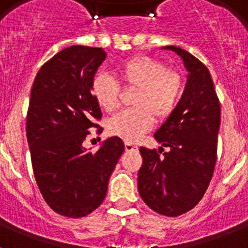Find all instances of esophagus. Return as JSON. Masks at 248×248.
Returning <instances> with one entry per match:
<instances>
[{
  "instance_id": "esophagus-1",
  "label": "esophagus",
  "mask_w": 248,
  "mask_h": 248,
  "mask_svg": "<svg viewBox=\"0 0 248 248\" xmlns=\"http://www.w3.org/2000/svg\"><path fill=\"white\" fill-rule=\"evenodd\" d=\"M124 151L126 152H138L139 151V148L136 147L135 144H132V143H124Z\"/></svg>"
}]
</instances>
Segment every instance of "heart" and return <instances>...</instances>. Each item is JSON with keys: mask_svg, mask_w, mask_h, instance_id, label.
<instances>
[{"mask_svg": "<svg viewBox=\"0 0 248 248\" xmlns=\"http://www.w3.org/2000/svg\"><path fill=\"white\" fill-rule=\"evenodd\" d=\"M124 87L135 89L134 110L117 113L108 122V131L127 143L139 140L157 120L169 118L183 93V77L166 64L149 56H136L118 65L116 71ZM97 105L112 112L118 105V86L108 76L97 75L91 82Z\"/></svg>", "mask_w": 248, "mask_h": 248, "instance_id": "b5f03b06", "label": "heart"}]
</instances>
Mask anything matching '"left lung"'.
Listing matches in <instances>:
<instances>
[{"label": "left lung", "instance_id": "1", "mask_svg": "<svg viewBox=\"0 0 248 248\" xmlns=\"http://www.w3.org/2000/svg\"><path fill=\"white\" fill-rule=\"evenodd\" d=\"M180 56L186 76L184 93L176 108L157 131L155 140L169 151L163 157L140 148L143 166L138 190L147 206L165 216L192 210L203 197L216 163L220 103L207 67L190 52L165 46Z\"/></svg>", "mask_w": 248, "mask_h": 248}]
</instances>
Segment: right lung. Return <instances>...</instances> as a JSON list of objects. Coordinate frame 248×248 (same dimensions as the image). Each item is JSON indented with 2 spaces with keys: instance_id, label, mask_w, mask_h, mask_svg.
I'll list each match as a JSON object with an SVG mask.
<instances>
[{
  "instance_id": "obj_1",
  "label": "right lung",
  "mask_w": 248,
  "mask_h": 248,
  "mask_svg": "<svg viewBox=\"0 0 248 248\" xmlns=\"http://www.w3.org/2000/svg\"><path fill=\"white\" fill-rule=\"evenodd\" d=\"M105 58L99 47L64 48L41 67L31 91L27 140L33 172L44 200L67 217H82L100 206L124 151L117 136L95 153L83 147L87 130L101 118L91 82Z\"/></svg>"
}]
</instances>
